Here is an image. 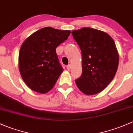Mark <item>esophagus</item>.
Listing matches in <instances>:
<instances>
[{
    "label": "esophagus",
    "mask_w": 133,
    "mask_h": 133,
    "mask_svg": "<svg viewBox=\"0 0 133 133\" xmlns=\"http://www.w3.org/2000/svg\"><path fill=\"white\" fill-rule=\"evenodd\" d=\"M66 68L68 70H70L71 68H72V65L69 64V65H67Z\"/></svg>",
    "instance_id": "1"
}]
</instances>
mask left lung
<instances>
[{
	"label": "left lung",
	"instance_id": "left-lung-1",
	"mask_svg": "<svg viewBox=\"0 0 133 133\" xmlns=\"http://www.w3.org/2000/svg\"><path fill=\"white\" fill-rule=\"evenodd\" d=\"M82 54V75L76 79L78 88L85 95L101 92L117 73L118 52L114 40L104 31L83 27L72 31Z\"/></svg>",
	"mask_w": 133,
	"mask_h": 133
}]
</instances>
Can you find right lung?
<instances>
[{"instance_id": "obj_1", "label": "right lung", "mask_w": 133, "mask_h": 133, "mask_svg": "<svg viewBox=\"0 0 133 133\" xmlns=\"http://www.w3.org/2000/svg\"><path fill=\"white\" fill-rule=\"evenodd\" d=\"M69 30L43 27L23 42L18 56L20 75L26 85L39 94L49 92L63 71L56 52L68 39Z\"/></svg>"}]
</instances>
